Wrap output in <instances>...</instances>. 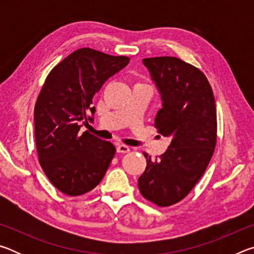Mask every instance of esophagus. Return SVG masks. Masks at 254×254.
I'll return each mask as SVG.
<instances>
[{
    "instance_id": "esophagus-1",
    "label": "esophagus",
    "mask_w": 254,
    "mask_h": 254,
    "mask_svg": "<svg viewBox=\"0 0 254 254\" xmlns=\"http://www.w3.org/2000/svg\"><path fill=\"white\" fill-rule=\"evenodd\" d=\"M117 151L119 153H127V152H130V148H128L126 144H119L117 147Z\"/></svg>"
}]
</instances>
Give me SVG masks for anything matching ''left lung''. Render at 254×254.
I'll list each match as a JSON object with an SVG mask.
<instances>
[{
    "label": "left lung",
    "mask_w": 254,
    "mask_h": 254,
    "mask_svg": "<svg viewBox=\"0 0 254 254\" xmlns=\"http://www.w3.org/2000/svg\"><path fill=\"white\" fill-rule=\"evenodd\" d=\"M161 96L154 127L171 143L159 159L147 157L137 180L145 199L158 206L174 205L198 183L216 144V106L212 87L196 67L176 57L142 60Z\"/></svg>",
    "instance_id": "8db88e82"
}]
</instances>
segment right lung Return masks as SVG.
Here are the masks:
<instances>
[{"label": "right lung", "instance_id": "obj_1", "mask_svg": "<svg viewBox=\"0 0 254 254\" xmlns=\"http://www.w3.org/2000/svg\"><path fill=\"white\" fill-rule=\"evenodd\" d=\"M128 62L124 56L81 48L47 76L34 106V135L41 168L64 194L79 196L92 190L110 167L114 145L87 131L80 134V123L93 122L94 95Z\"/></svg>", "mask_w": 254, "mask_h": 254}]
</instances>
